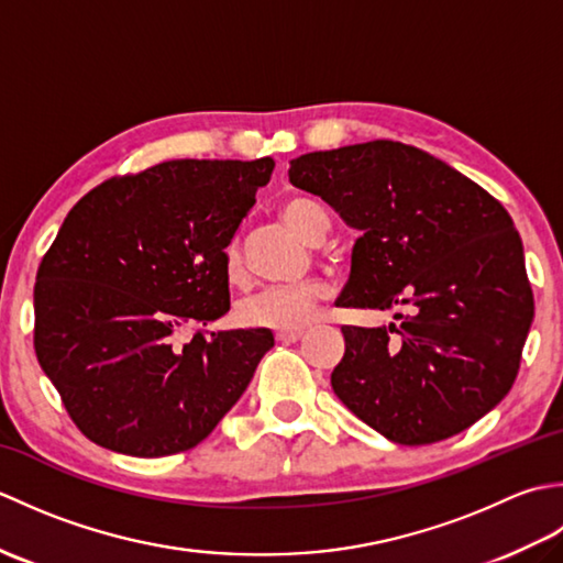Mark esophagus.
I'll list each match as a JSON object with an SVG mask.
<instances>
[{
	"mask_svg": "<svg viewBox=\"0 0 563 563\" xmlns=\"http://www.w3.org/2000/svg\"><path fill=\"white\" fill-rule=\"evenodd\" d=\"M302 339V331L300 329H292V331H275V341L278 343H295Z\"/></svg>",
	"mask_w": 563,
	"mask_h": 563,
	"instance_id": "obj_1",
	"label": "esophagus"
}]
</instances>
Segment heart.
Segmentation results:
<instances>
[{
	"label": "heart",
	"instance_id": "obj_1",
	"mask_svg": "<svg viewBox=\"0 0 563 563\" xmlns=\"http://www.w3.org/2000/svg\"><path fill=\"white\" fill-rule=\"evenodd\" d=\"M283 220L288 222L297 234L309 239L319 224L327 222V214L317 200L297 196L283 206ZM222 268L230 283H242L246 278L242 249H239L236 242H230L222 249ZM324 292V285L319 283L263 285L261 290L246 295L244 300L236 305V321L244 327L258 329H300L312 319Z\"/></svg>",
	"mask_w": 563,
	"mask_h": 563
}]
</instances>
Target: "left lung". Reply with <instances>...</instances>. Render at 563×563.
Returning a JSON list of instances; mask_svg holds the SVG:
<instances>
[{
    "label": "left lung",
    "instance_id": "8db88e82",
    "mask_svg": "<svg viewBox=\"0 0 563 563\" xmlns=\"http://www.w3.org/2000/svg\"><path fill=\"white\" fill-rule=\"evenodd\" d=\"M290 184L361 232L341 307L401 324L343 327L333 394L399 445L462 433L510 391L534 317L520 234L486 190L433 154L375 140L290 162Z\"/></svg>",
    "mask_w": 563,
    "mask_h": 563
}]
</instances>
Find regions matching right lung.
<instances>
[{
	"instance_id": "right-lung-1",
	"label": "right lung",
	"mask_w": 563,
	"mask_h": 563,
	"mask_svg": "<svg viewBox=\"0 0 563 563\" xmlns=\"http://www.w3.org/2000/svg\"><path fill=\"white\" fill-rule=\"evenodd\" d=\"M275 162L174 159L111 178L69 210L35 275L33 345L97 445L164 457L196 448L242 397L273 331L176 343L230 312L222 249Z\"/></svg>"
}]
</instances>
